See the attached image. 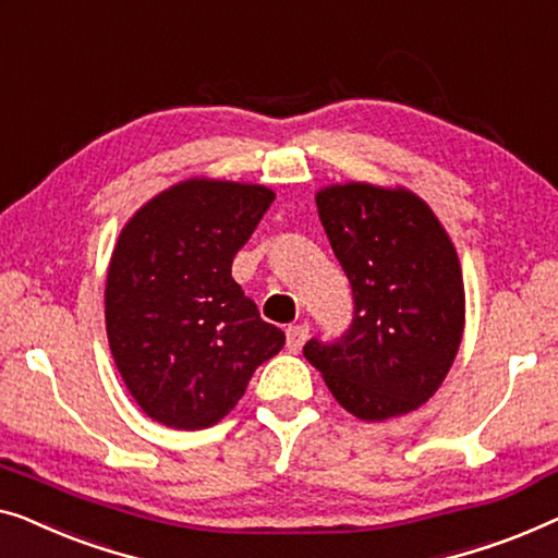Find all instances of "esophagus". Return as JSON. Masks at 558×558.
Listing matches in <instances>:
<instances>
[{
  "mask_svg": "<svg viewBox=\"0 0 558 558\" xmlns=\"http://www.w3.org/2000/svg\"><path fill=\"white\" fill-rule=\"evenodd\" d=\"M308 331H311V328L305 326V324L288 326V331H286V347H288V351H293V354H298V351H301V347L305 343V339H308Z\"/></svg>",
  "mask_w": 558,
  "mask_h": 558,
  "instance_id": "esophagus-1",
  "label": "esophagus"
}]
</instances>
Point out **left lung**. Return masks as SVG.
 <instances>
[{
	"label": "left lung",
	"instance_id": "8db88e82",
	"mask_svg": "<svg viewBox=\"0 0 558 558\" xmlns=\"http://www.w3.org/2000/svg\"><path fill=\"white\" fill-rule=\"evenodd\" d=\"M318 217L347 272L354 318L305 359L343 410L381 422L417 410L450 372L465 324L458 253L433 209L372 184L318 192Z\"/></svg>",
	"mask_w": 558,
	"mask_h": 558
}]
</instances>
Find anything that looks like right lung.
<instances>
[{
	"label": "right lung",
	"instance_id": "right-lung-1",
	"mask_svg": "<svg viewBox=\"0 0 558 558\" xmlns=\"http://www.w3.org/2000/svg\"><path fill=\"white\" fill-rule=\"evenodd\" d=\"M276 194L194 179L123 227L106 280V328L125 387L148 417L215 425L286 343L232 278V260Z\"/></svg>",
	"mask_w": 558,
	"mask_h": 558
}]
</instances>
